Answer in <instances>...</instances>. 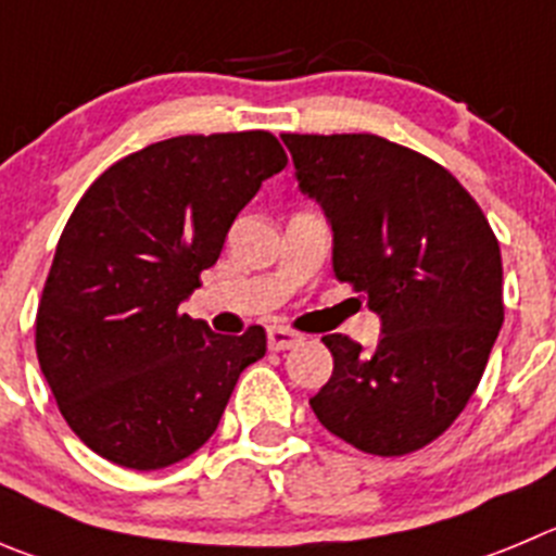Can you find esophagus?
I'll list each match as a JSON object with an SVG mask.
<instances>
[{
  "mask_svg": "<svg viewBox=\"0 0 556 556\" xmlns=\"http://www.w3.org/2000/svg\"><path fill=\"white\" fill-rule=\"evenodd\" d=\"M304 334L293 329H285V326H271L268 329V349L271 351H288L295 349V345H302Z\"/></svg>",
  "mask_w": 556,
  "mask_h": 556,
  "instance_id": "34e87169",
  "label": "esophagus"
}]
</instances>
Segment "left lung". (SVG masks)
I'll use <instances>...</instances> for the list:
<instances>
[{"label":"left lung","mask_w":556,"mask_h":556,"mask_svg":"<svg viewBox=\"0 0 556 556\" xmlns=\"http://www.w3.org/2000/svg\"><path fill=\"white\" fill-rule=\"evenodd\" d=\"M302 194L331 227V268L381 318L376 351L326 334L329 381L309 397L329 433L406 455L455 422L505 320L500 241L444 167L376 134H282Z\"/></svg>","instance_id":"8db88e82"}]
</instances>
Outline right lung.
<instances>
[{
  "label": "right lung",
  "instance_id": "1",
  "mask_svg": "<svg viewBox=\"0 0 556 556\" xmlns=\"http://www.w3.org/2000/svg\"><path fill=\"white\" fill-rule=\"evenodd\" d=\"M288 155L268 131L173 137L106 169L67 219L35 320L62 417L101 458L153 471L214 435L263 326L225 337L180 313L263 180Z\"/></svg>",
  "mask_w": 556,
  "mask_h": 556
}]
</instances>
